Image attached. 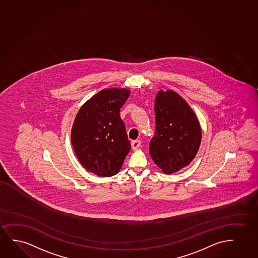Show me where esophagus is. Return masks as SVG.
<instances>
[{"mask_svg":"<svg viewBox=\"0 0 258 258\" xmlns=\"http://www.w3.org/2000/svg\"><path fill=\"white\" fill-rule=\"evenodd\" d=\"M141 146V141L140 140H135L131 142V147L133 150H137L138 148Z\"/></svg>","mask_w":258,"mask_h":258,"instance_id":"1","label":"esophagus"}]
</instances>
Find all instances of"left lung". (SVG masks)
I'll return each instance as SVG.
<instances>
[{
    "label": "left lung",
    "instance_id": "left-lung-1",
    "mask_svg": "<svg viewBox=\"0 0 258 258\" xmlns=\"http://www.w3.org/2000/svg\"><path fill=\"white\" fill-rule=\"evenodd\" d=\"M155 118L150 154L163 172L171 174L194 160L201 145V125L187 102L171 90L157 93Z\"/></svg>",
    "mask_w": 258,
    "mask_h": 258
}]
</instances>
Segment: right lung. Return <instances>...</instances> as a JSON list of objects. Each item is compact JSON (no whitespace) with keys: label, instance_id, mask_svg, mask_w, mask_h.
Returning <instances> with one entry per match:
<instances>
[{"label":"right lung","instance_id":"1","mask_svg":"<svg viewBox=\"0 0 258 258\" xmlns=\"http://www.w3.org/2000/svg\"><path fill=\"white\" fill-rule=\"evenodd\" d=\"M131 94L125 88L100 91L74 119L71 142L84 168L100 177L117 174L131 149L120 109Z\"/></svg>","mask_w":258,"mask_h":258}]
</instances>
